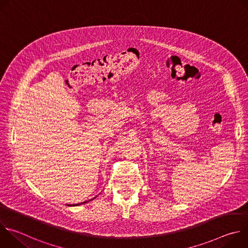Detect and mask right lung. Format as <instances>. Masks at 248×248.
Instances as JSON below:
<instances>
[{
  "label": "right lung",
  "instance_id": "obj_1",
  "mask_svg": "<svg viewBox=\"0 0 248 248\" xmlns=\"http://www.w3.org/2000/svg\"><path fill=\"white\" fill-rule=\"evenodd\" d=\"M95 198V197H94ZM93 198V199H94ZM93 199H90V200H93ZM89 200V201H90ZM86 202H88V201H85V202H83V203H79V204H73V205H67V206H78V205H80V204H84V203H86Z\"/></svg>",
  "mask_w": 248,
  "mask_h": 248
}]
</instances>
